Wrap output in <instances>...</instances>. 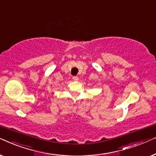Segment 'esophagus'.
I'll list each match as a JSON object with an SVG mask.
<instances>
[{
  "instance_id": "34e87169",
  "label": "esophagus",
  "mask_w": 156,
  "mask_h": 156,
  "mask_svg": "<svg viewBox=\"0 0 156 156\" xmlns=\"http://www.w3.org/2000/svg\"><path fill=\"white\" fill-rule=\"evenodd\" d=\"M72 79H73V80L75 81V82H76V81L79 80V77H78V76H73V77H72Z\"/></svg>"
}]
</instances>
